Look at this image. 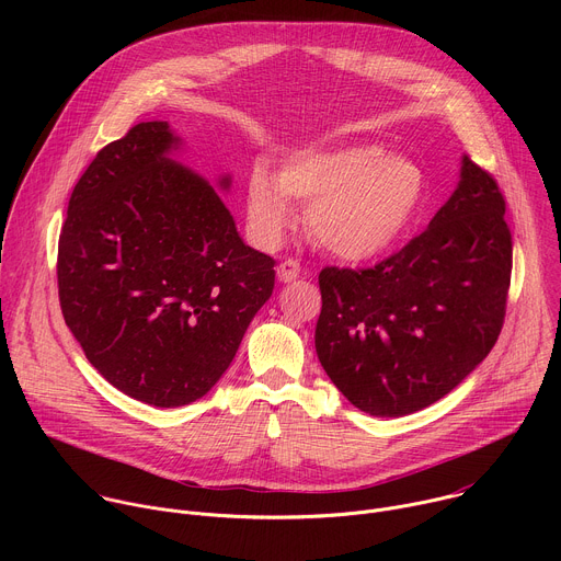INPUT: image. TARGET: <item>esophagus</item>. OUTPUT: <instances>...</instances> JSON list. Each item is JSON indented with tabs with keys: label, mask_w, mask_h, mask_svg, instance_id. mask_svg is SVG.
<instances>
[{
	"label": "esophagus",
	"mask_w": 561,
	"mask_h": 561,
	"mask_svg": "<svg viewBox=\"0 0 561 561\" xmlns=\"http://www.w3.org/2000/svg\"><path fill=\"white\" fill-rule=\"evenodd\" d=\"M299 273H301V266H299V262H295V260H286V262H282V264L277 266V277H279V282H284V284L297 279Z\"/></svg>",
	"instance_id": "obj_1"
}]
</instances>
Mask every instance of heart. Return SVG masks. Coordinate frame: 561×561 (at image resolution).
Listing matches in <instances>:
<instances>
[{"mask_svg":"<svg viewBox=\"0 0 561 561\" xmlns=\"http://www.w3.org/2000/svg\"><path fill=\"white\" fill-rule=\"evenodd\" d=\"M428 195L426 171L411 157L386 154L379 144L301 150L277 178L257 167L247 182V219L264 247L277 244L295 213L308 204L306 226L319 247L346 262L392 251Z\"/></svg>","mask_w":561,"mask_h":561,"instance_id":"heart-1","label":"heart"}]
</instances>
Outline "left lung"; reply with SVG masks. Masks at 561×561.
<instances>
[{
    "label": "left lung",
    "instance_id": "obj_1",
    "mask_svg": "<svg viewBox=\"0 0 561 561\" xmlns=\"http://www.w3.org/2000/svg\"><path fill=\"white\" fill-rule=\"evenodd\" d=\"M497 182L468 154L428 228L373 268L319 273L314 348L348 402L375 417L417 413L495 346L513 242Z\"/></svg>",
    "mask_w": 561,
    "mask_h": 561
}]
</instances>
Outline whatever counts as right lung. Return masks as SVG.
<instances>
[{
  "label": "right lung",
  "mask_w": 561,
  "mask_h": 561,
  "mask_svg": "<svg viewBox=\"0 0 561 561\" xmlns=\"http://www.w3.org/2000/svg\"><path fill=\"white\" fill-rule=\"evenodd\" d=\"M180 146L169 122L104 146L72 188L57 249L66 327L108 383L157 409L217 383L275 286V260L175 162Z\"/></svg>",
  "instance_id": "right-lung-1"
}]
</instances>
